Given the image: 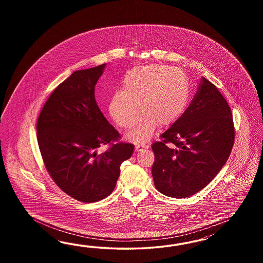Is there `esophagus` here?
I'll use <instances>...</instances> for the list:
<instances>
[{
	"instance_id": "obj_1",
	"label": "esophagus",
	"mask_w": 263,
	"mask_h": 263,
	"mask_svg": "<svg viewBox=\"0 0 263 263\" xmlns=\"http://www.w3.org/2000/svg\"><path fill=\"white\" fill-rule=\"evenodd\" d=\"M149 147V145H146V144H137L135 146L136 152H141L143 149H147Z\"/></svg>"
}]
</instances>
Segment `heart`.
Segmentation results:
<instances>
[{
	"mask_svg": "<svg viewBox=\"0 0 263 263\" xmlns=\"http://www.w3.org/2000/svg\"><path fill=\"white\" fill-rule=\"evenodd\" d=\"M121 86L122 90L111 96L109 111L118 125L127 128L140 108L142 112L126 133L134 143L151 140L157 124H173L182 116L189 100L187 77L176 67L136 66L125 74Z\"/></svg>",
	"mask_w": 263,
	"mask_h": 263,
	"instance_id": "1",
	"label": "heart"
}]
</instances>
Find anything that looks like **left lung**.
Masks as SVG:
<instances>
[{
  "instance_id": "8db88e82",
  "label": "left lung",
  "mask_w": 263,
  "mask_h": 263,
  "mask_svg": "<svg viewBox=\"0 0 263 263\" xmlns=\"http://www.w3.org/2000/svg\"><path fill=\"white\" fill-rule=\"evenodd\" d=\"M152 145L156 189L171 198L191 197L213 180L231 155V108L216 86L202 77L187 110Z\"/></svg>"
}]
</instances>
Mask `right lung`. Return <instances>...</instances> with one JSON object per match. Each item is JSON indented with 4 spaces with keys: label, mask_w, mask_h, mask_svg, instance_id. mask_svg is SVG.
Returning a JSON list of instances; mask_svg holds the SVG:
<instances>
[{
    "label": "right lung",
    "mask_w": 263,
    "mask_h": 263,
    "mask_svg": "<svg viewBox=\"0 0 263 263\" xmlns=\"http://www.w3.org/2000/svg\"><path fill=\"white\" fill-rule=\"evenodd\" d=\"M105 66L73 72L48 98L36 123L48 173L65 194L82 202L108 197L120 177L121 163L134 152L132 143H118L104 154L97 153L101 145L120 138L95 97Z\"/></svg>",
    "instance_id": "1"
}]
</instances>
